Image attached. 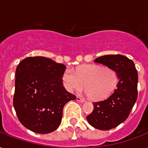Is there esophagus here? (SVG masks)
<instances>
[{
  "instance_id": "34e87169",
  "label": "esophagus",
  "mask_w": 148,
  "mask_h": 148,
  "mask_svg": "<svg viewBox=\"0 0 148 148\" xmlns=\"http://www.w3.org/2000/svg\"><path fill=\"white\" fill-rule=\"evenodd\" d=\"M77 101H79V102H81V103H83V102H84V101H85V100H84V98H82V97H77Z\"/></svg>"
}]
</instances>
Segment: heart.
Instances as JSON below:
<instances>
[{"mask_svg": "<svg viewBox=\"0 0 148 148\" xmlns=\"http://www.w3.org/2000/svg\"><path fill=\"white\" fill-rule=\"evenodd\" d=\"M117 74L110 67L88 64L77 67L75 72L67 70L62 75V82L68 92H79L84 88L86 95L95 101H101L110 96L116 88Z\"/></svg>", "mask_w": 148, "mask_h": 148, "instance_id": "1", "label": "heart"}]
</instances>
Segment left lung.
Here are the masks:
<instances>
[{"label":"left lung","instance_id":"left-lung-1","mask_svg":"<svg viewBox=\"0 0 148 148\" xmlns=\"http://www.w3.org/2000/svg\"><path fill=\"white\" fill-rule=\"evenodd\" d=\"M95 62L114 70L119 80L112 95L103 101L95 102L93 112L87 117L91 126L107 131L128 117L138 98V74L133 60L121 54L101 56Z\"/></svg>","mask_w":148,"mask_h":148}]
</instances>
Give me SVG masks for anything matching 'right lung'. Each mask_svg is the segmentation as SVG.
<instances>
[{
	"label": "right lung",
	"mask_w": 148,
	"mask_h": 148,
	"mask_svg": "<svg viewBox=\"0 0 148 148\" xmlns=\"http://www.w3.org/2000/svg\"><path fill=\"white\" fill-rule=\"evenodd\" d=\"M66 67L45 57H29L16 68L14 108L20 122L38 134H48L61 123L63 108L75 95L63 86Z\"/></svg>",
	"instance_id": "right-lung-1"
}]
</instances>
